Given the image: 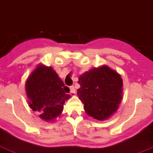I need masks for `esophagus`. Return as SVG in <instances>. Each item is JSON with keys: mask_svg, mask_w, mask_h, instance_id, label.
<instances>
[{"mask_svg": "<svg viewBox=\"0 0 153 153\" xmlns=\"http://www.w3.org/2000/svg\"><path fill=\"white\" fill-rule=\"evenodd\" d=\"M70 92L71 94H74V93L76 92V90H75L74 85H71V86L70 87Z\"/></svg>", "mask_w": 153, "mask_h": 153, "instance_id": "esophagus-1", "label": "esophagus"}]
</instances>
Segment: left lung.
Returning a JSON list of instances; mask_svg holds the SVG:
<instances>
[{
  "label": "left lung",
  "instance_id": "obj_1",
  "mask_svg": "<svg viewBox=\"0 0 153 153\" xmlns=\"http://www.w3.org/2000/svg\"><path fill=\"white\" fill-rule=\"evenodd\" d=\"M78 96L86 114L104 120L117 110L122 100L123 81L115 71L102 66L91 69L79 79Z\"/></svg>",
  "mask_w": 153,
  "mask_h": 153
}]
</instances>
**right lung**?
<instances>
[{"label":"right lung","instance_id":"right-lung-1","mask_svg":"<svg viewBox=\"0 0 153 153\" xmlns=\"http://www.w3.org/2000/svg\"><path fill=\"white\" fill-rule=\"evenodd\" d=\"M29 104L33 111L40 112L39 117L52 120L62 113L64 103L71 97L55 71L51 67L39 65L25 82Z\"/></svg>","mask_w":153,"mask_h":153}]
</instances>
